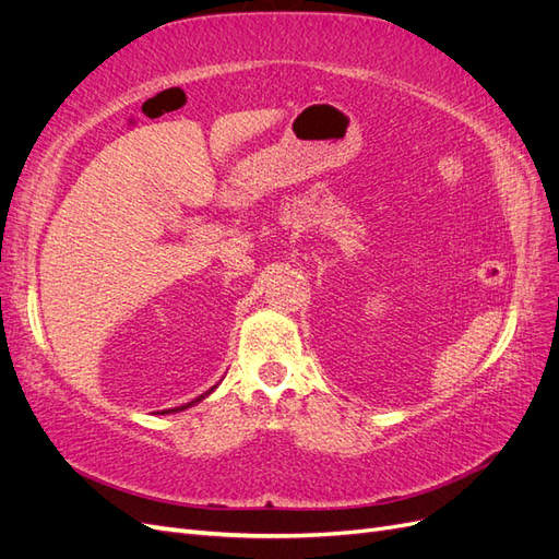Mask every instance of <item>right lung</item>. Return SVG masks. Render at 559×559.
<instances>
[{
  "instance_id": "1",
  "label": "right lung",
  "mask_w": 559,
  "mask_h": 559,
  "mask_svg": "<svg viewBox=\"0 0 559 559\" xmlns=\"http://www.w3.org/2000/svg\"><path fill=\"white\" fill-rule=\"evenodd\" d=\"M216 386H218V384H214V386H212V389H207V392H205V394H202V396H198V399H193V401H191V403H186V405H179V408H170V411H163V413H160V415H167V413H181V411H186V408H191V405H195V403H200V401H202V399H207V396H210V394H212V392H214V389H216Z\"/></svg>"
}]
</instances>
